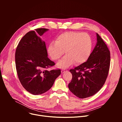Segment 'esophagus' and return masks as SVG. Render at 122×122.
Returning a JSON list of instances; mask_svg holds the SVG:
<instances>
[{
  "label": "esophagus",
  "mask_w": 122,
  "mask_h": 122,
  "mask_svg": "<svg viewBox=\"0 0 122 122\" xmlns=\"http://www.w3.org/2000/svg\"><path fill=\"white\" fill-rule=\"evenodd\" d=\"M66 71V68H63L62 70H61V73H64Z\"/></svg>",
  "instance_id": "1"
}]
</instances>
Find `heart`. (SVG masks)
<instances>
[{"label":"heart","mask_w":122,"mask_h":122,"mask_svg":"<svg viewBox=\"0 0 122 122\" xmlns=\"http://www.w3.org/2000/svg\"><path fill=\"white\" fill-rule=\"evenodd\" d=\"M92 47V39L87 34L69 31L60 34L56 42L50 44L48 51L51 57L57 60L64 54L65 50L67 54L58 62L57 65L66 67L74 62L80 64L86 62L91 55Z\"/></svg>","instance_id":"heart-1"}]
</instances>
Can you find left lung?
Masks as SVG:
<instances>
[{"mask_svg": "<svg viewBox=\"0 0 122 122\" xmlns=\"http://www.w3.org/2000/svg\"><path fill=\"white\" fill-rule=\"evenodd\" d=\"M97 45L88 60L69 71L72 78L68 88L80 98L91 97L99 91L109 74L110 51L97 33Z\"/></svg>", "mask_w": 122, "mask_h": 122, "instance_id": "8db88e82", "label": "left lung"}]
</instances>
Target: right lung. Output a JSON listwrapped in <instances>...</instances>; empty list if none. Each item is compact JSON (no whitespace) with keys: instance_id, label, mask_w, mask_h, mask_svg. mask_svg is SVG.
I'll use <instances>...</instances> for the list:
<instances>
[{"instance_id":"1","label":"right lung","mask_w":122,"mask_h":122,"mask_svg":"<svg viewBox=\"0 0 122 122\" xmlns=\"http://www.w3.org/2000/svg\"><path fill=\"white\" fill-rule=\"evenodd\" d=\"M48 30L41 28L27 32L16 49L15 66L19 80L27 91L35 95L49 90L61 74L60 69L47 70L55 63L47 57L45 43L39 36Z\"/></svg>"}]
</instances>
